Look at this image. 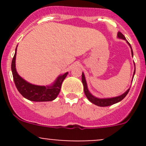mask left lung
<instances>
[{
    "mask_svg": "<svg viewBox=\"0 0 146 146\" xmlns=\"http://www.w3.org/2000/svg\"><path fill=\"white\" fill-rule=\"evenodd\" d=\"M118 35V37L120 38V39H123L126 40V37H125V36H123V34H121V32H118V35ZM128 44H129V46H131L130 44H129V42H128ZM131 54H132V56H133V51H132V49H131ZM134 73H135V71H134ZM82 82L84 86V92H85L87 98H88V99L89 100V101H90L91 102L96 104V105L100 106V107H107V106L112 105V104H115V103L119 102L122 100H123V98L127 95L128 92H129V90H130V88H129V89L126 92H125L123 95H120V96L119 97H116V98H107V99H99V98H95V97H94L93 95H91L90 92L88 91V87H87L86 80H85V76H84L83 73H82Z\"/></svg>",
    "mask_w": 146,
    "mask_h": 146,
    "instance_id": "left-lung-1",
    "label": "left lung"
}]
</instances>
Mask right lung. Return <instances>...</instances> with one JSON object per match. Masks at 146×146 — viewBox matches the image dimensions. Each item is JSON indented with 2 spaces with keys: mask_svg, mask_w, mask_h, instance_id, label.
<instances>
[{
  "mask_svg": "<svg viewBox=\"0 0 146 146\" xmlns=\"http://www.w3.org/2000/svg\"><path fill=\"white\" fill-rule=\"evenodd\" d=\"M16 51H17V48L15 49V53L12 60L11 69L13 80L19 92L25 98L34 102H48L55 100L61 90V84L68 73L67 72L62 76H60L52 86H38V85L29 83L24 79L22 78L16 71Z\"/></svg>",
  "mask_w": 146,
  "mask_h": 146,
  "instance_id": "obj_1",
  "label": "right lung"
}]
</instances>
